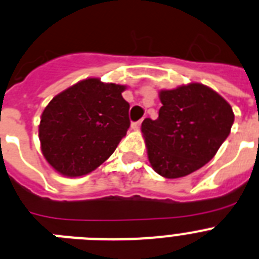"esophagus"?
Returning <instances> with one entry per match:
<instances>
[{"label": "esophagus", "instance_id": "1", "mask_svg": "<svg viewBox=\"0 0 259 259\" xmlns=\"http://www.w3.org/2000/svg\"><path fill=\"white\" fill-rule=\"evenodd\" d=\"M141 123H143V120L134 121V123H132V124H131V128H132V130H135V131H136V130H139V128H140Z\"/></svg>", "mask_w": 259, "mask_h": 259}]
</instances>
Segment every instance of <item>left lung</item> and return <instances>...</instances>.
I'll return each instance as SVG.
<instances>
[{
    "label": "left lung",
    "mask_w": 259,
    "mask_h": 259,
    "mask_svg": "<svg viewBox=\"0 0 259 259\" xmlns=\"http://www.w3.org/2000/svg\"><path fill=\"white\" fill-rule=\"evenodd\" d=\"M160 101L158 118L141 124L149 162L169 180L189 176L213 158L235 114L222 96L198 82L161 90Z\"/></svg>",
    "instance_id": "left-lung-1"
}]
</instances>
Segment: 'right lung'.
Here are the masks:
<instances>
[{
    "mask_svg": "<svg viewBox=\"0 0 259 259\" xmlns=\"http://www.w3.org/2000/svg\"><path fill=\"white\" fill-rule=\"evenodd\" d=\"M124 85L86 78L52 98L39 140L51 166L66 177L89 174L114 153L130 128Z\"/></svg>",
    "mask_w": 259,
    "mask_h": 259,
    "instance_id": "right-lung-1",
    "label": "right lung"
}]
</instances>
